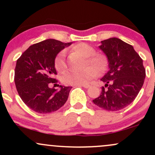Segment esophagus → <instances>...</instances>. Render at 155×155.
I'll use <instances>...</instances> for the list:
<instances>
[{
    "label": "esophagus",
    "instance_id": "obj_1",
    "mask_svg": "<svg viewBox=\"0 0 155 155\" xmlns=\"http://www.w3.org/2000/svg\"><path fill=\"white\" fill-rule=\"evenodd\" d=\"M76 86H79V87H83L84 88H89L90 87V85L89 84H78V85H76Z\"/></svg>",
    "mask_w": 155,
    "mask_h": 155
}]
</instances>
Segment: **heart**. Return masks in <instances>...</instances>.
Returning a JSON list of instances; mask_svg holds the SVG:
<instances>
[{"instance_id": "b5f03b06", "label": "heart", "mask_w": 155, "mask_h": 155, "mask_svg": "<svg viewBox=\"0 0 155 155\" xmlns=\"http://www.w3.org/2000/svg\"><path fill=\"white\" fill-rule=\"evenodd\" d=\"M73 51L84 58V65L93 66H87L79 71H67L62 76L63 84L67 85L84 84L97 75V71L103 73L107 67V60L104 54L95 53V49L86 43H79L72 47ZM54 68L58 71H63L65 69L66 64L65 61V53L60 52L54 59ZM97 71H96V70Z\"/></svg>"}]
</instances>
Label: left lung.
<instances>
[{
    "instance_id": "left-lung-1",
    "label": "left lung",
    "mask_w": 155,
    "mask_h": 155,
    "mask_svg": "<svg viewBox=\"0 0 155 155\" xmlns=\"http://www.w3.org/2000/svg\"><path fill=\"white\" fill-rule=\"evenodd\" d=\"M109 71L101 79L106 83L100 96L92 100L96 106L116 111L130 105L138 95L146 77L143 60L133 46L117 38L101 41Z\"/></svg>"
}]
</instances>
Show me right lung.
I'll list each match as a JSON object with an SVG mask.
<instances>
[{
  "label": "right lung",
  "instance_id": "1",
  "mask_svg": "<svg viewBox=\"0 0 155 155\" xmlns=\"http://www.w3.org/2000/svg\"><path fill=\"white\" fill-rule=\"evenodd\" d=\"M71 43L47 39L33 44L17 60L15 82L19 97L28 107L39 114H48L61 108L66 102L72 87L60 90L50 88L58 82L54 59L62 49Z\"/></svg>",
  "mask_w": 155,
  "mask_h": 155
}]
</instances>
